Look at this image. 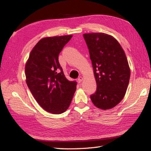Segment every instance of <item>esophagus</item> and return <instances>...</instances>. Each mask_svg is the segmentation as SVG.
<instances>
[{
  "instance_id": "obj_1",
  "label": "esophagus",
  "mask_w": 151,
  "mask_h": 151,
  "mask_svg": "<svg viewBox=\"0 0 151 151\" xmlns=\"http://www.w3.org/2000/svg\"><path fill=\"white\" fill-rule=\"evenodd\" d=\"M77 81H78V83H81L83 81V77H82V76H79V77L78 78Z\"/></svg>"
}]
</instances>
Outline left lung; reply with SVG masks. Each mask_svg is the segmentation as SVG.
Listing matches in <instances>:
<instances>
[{"label": "left lung", "mask_w": 151, "mask_h": 151, "mask_svg": "<svg viewBox=\"0 0 151 151\" xmlns=\"http://www.w3.org/2000/svg\"><path fill=\"white\" fill-rule=\"evenodd\" d=\"M91 60L97 90L90 96L98 108L115 107L124 97L130 70L127 56L118 41L104 33L83 34Z\"/></svg>", "instance_id": "8db88e82"}]
</instances>
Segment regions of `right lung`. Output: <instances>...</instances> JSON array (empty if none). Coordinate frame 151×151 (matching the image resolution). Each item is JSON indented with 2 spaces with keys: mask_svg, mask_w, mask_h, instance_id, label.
<instances>
[{
  "mask_svg": "<svg viewBox=\"0 0 151 151\" xmlns=\"http://www.w3.org/2000/svg\"><path fill=\"white\" fill-rule=\"evenodd\" d=\"M72 35L44 37L32 50L25 65L27 84L45 110L54 114L69 108L76 91V81L64 75L58 56Z\"/></svg>",
  "mask_w": 151,
  "mask_h": 151,
  "instance_id": "1",
  "label": "right lung"
}]
</instances>
